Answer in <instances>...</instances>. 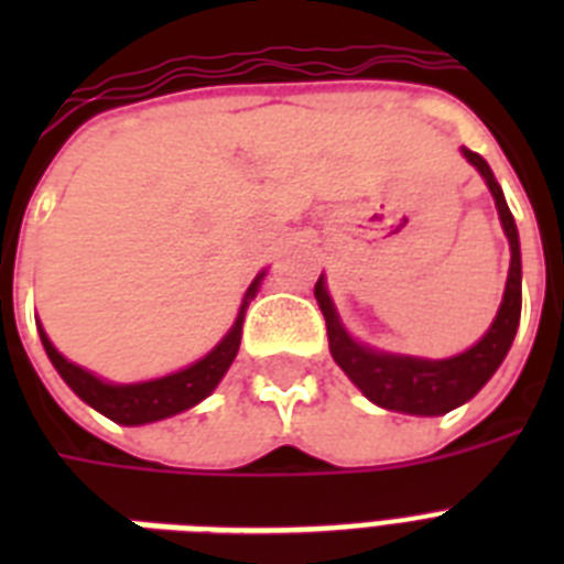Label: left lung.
<instances>
[{
    "instance_id": "1",
    "label": "left lung",
    "mask_w": 564,
    "mask_h": 564,
    "mask_svg": "<svg viewBox=\"0 0 564 564\" xmlns=\"http://www.w3.org/2000/svg\"><path fill=\"white\" fill-rule=\"evenodd\" d=\"M463 154L480 170V175L489 184L495 204H498L500 221H503V230L509 237V248H512L507 292H503V301H500V310L491 322L489 334L482 336L480 343L459 357H451V360H419V357H394V354L371 351L345 334L334 304L327 299L325 281L318 278L316 283V301L325 313L327 343H330L334 360L357 383V389H362L369 401H375L377 406H386V410L410 412V415L451 412L489 383V377L498 371L509 345L516 339L518 318H521V248H518L516 219L509 213L507 198L500 193L489 163L468 149H463Z\"/></svg>"
}]
</instances>
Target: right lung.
<instances>
[{"label":"right lung","mask_w":564,"mask_h":564,"mask_svg":"<svg viewBox=\"0 0 564 564\" xmlns=\"http://www.w3.org/2000/svg\"><path fill=\"white\" fill-rule=\"evenodd\" d=\"M260 278H263V274H260ZM260 278H254V283L248 286L246 301H242V310H239L237 322L230 327V334L225 336L204 360L193 362V366L184 371L161 377V380H149V383L131 386H110L105 383V380H99V377H93L90 371H84L82 366L64 360V357L55 351V345L48 343L43 330H40V339H43V348H46L48 360H52V366L57 369V375L64 377L66 386H69L82 401L90 403L93 410H99L101 415H108V419L117 421V424H149V421L166 419V415L189 410V406L204 401V398L216 389V383L225 377V371L230 369V362H234V357H237L239 351L248 299H254Z\"/></svg>","instance_id":"add662e5"}]
</instances>
